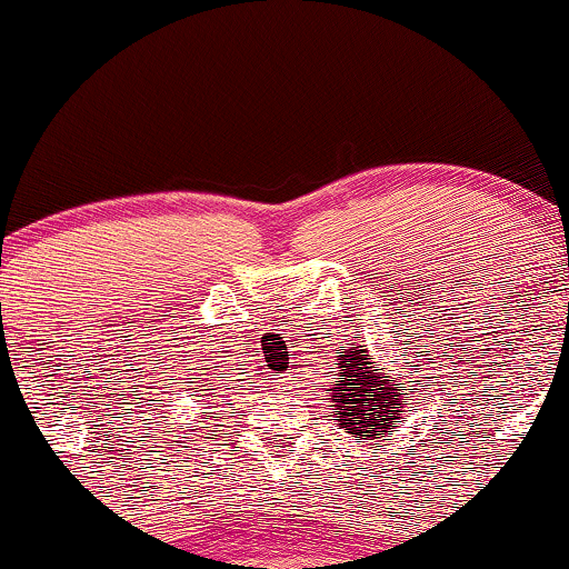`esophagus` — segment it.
<instances>
[{"instance_id": "34e87169", "label": "esophagus", "mask_w": 569, "mask_h": 569, "mask_svg": "<svg viewBox=\"0 0 569 569\" xmlns=\"http://www.w3.org/2000/svg\"><path fill=\"white\" fill-rule=\"evenodd\" d=\"M283 380H289V377H283Z\"/></svg>"}]
</instances>
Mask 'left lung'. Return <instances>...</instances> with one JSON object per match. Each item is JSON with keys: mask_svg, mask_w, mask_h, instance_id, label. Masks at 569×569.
<instances>
[{"mask_svg": "<svg viewBox=\"0 0 569 569\" xmlns=\"http://www.w3.org/2000/svg\"><path fill=\"white\" fill-rule=\"evenodd\" d=\"M420 382V380H417ZM396 377L385 375L380 361H371L363 345L337 356V385L331 388V407L337 409V426L356 439L393 436L398 422L407 420L415 385L401 389Z\"/></svg>", "mask_w": 569, "mask_h": 569, "instance_id": "obj_1", "label": "left lung"}]
</instances>
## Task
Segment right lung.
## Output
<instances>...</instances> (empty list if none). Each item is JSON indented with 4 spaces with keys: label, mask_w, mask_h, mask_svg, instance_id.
Returning <instances> with one entry per match:
<instances>
[{
    "label": "right lung",
    "mask_w": 569,
    "mask_h": 569,
    "mask_svg": "<svg viewBox=\"0 0 569 569\" xmlns=\"http://www.w3.org/2000/svg\"><path fill=\"white\" fill-rule=\"evenodd\" d=\"M211 390H213V388H211Z\"/></svg>",
    "instance_id": "right-lung-1"
}]
</instances>
